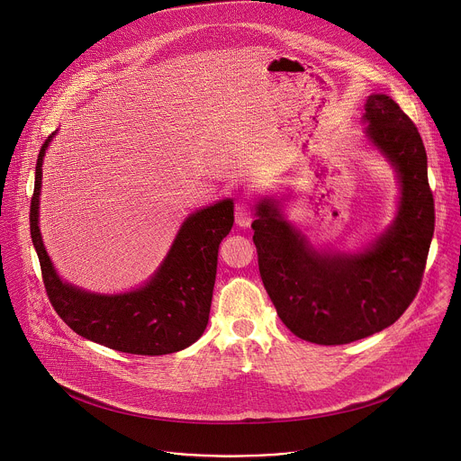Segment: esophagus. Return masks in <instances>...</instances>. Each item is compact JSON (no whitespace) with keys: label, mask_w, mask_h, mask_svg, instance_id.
I'll list each match as a JSON object with an SVG mask.
<instances>
[{"label":"esophagus","mask_w":461,"mask_h":461,"mask_svg":"<svg viewBox=\"0 0 461 461\" xmlns=\"http://www.w3.org/2000/svg\"><path fill=\"white\" fill-rule=\"evenodd\" d=\"M251 221H253V217H251L249 206L246 203H239L237 208H235V222H237V226L248 228L251 224Z\"/></svg>","instance_id":"1"}]
</instances>
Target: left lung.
<instances>
[{
  "mask_svg": "<svg viewBox=\"0 0 461 461\" xmlns=\"http://www.w3.org/2000/svg\"><path fill=\"white\" fill-rule=\"evenodd\" d=\"M366 140L400 182L392 224L361 251L317 249L288 222L281 203L257 204L253 242L258 272L281 321L297 338L347 345L396 322L414 301L434 233L427 153L414 122L386 95H370Z\"/></svg>",
  "mask_w": 461,
  "mask_h": 461,
  "instance_id": "1",
  "label": "left lung"
}]
</instances>
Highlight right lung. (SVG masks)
<instances>
[{
  "mask_svg": "<svg viewBox=\"0 0 461 461\" xmlns=\"http://www.w3.org/2000/svg\"><path fill=\"white\" fill-rule=\"evenodd\" d=\"M54 135L56 131L43 142L36 162L31 237L56 313L78 336L118 352L164 356L187 348L206 330L219 244L233 226V201L187 215L162 265L140 288L111 295L82 290L58 276L38 226L41 166Z\"/></svg>",
  "mask_w": 461,
  "mask_h": 461,
  "instance_id": "1",
  "label": "right lung"
}]
</instances>
